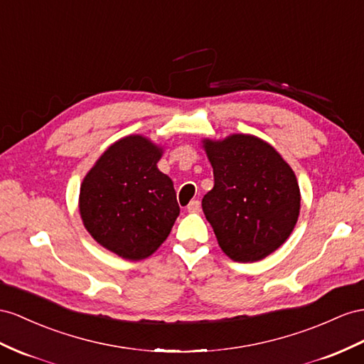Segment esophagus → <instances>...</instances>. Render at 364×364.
<instances>
[{"instance_id": "esophagus-1", "label": "esophagus", "mask_w": 364, "mask_h": 364, "mask_svg": "<svg viewBox=\"0 0 364 364\" xmlns=\"http://www.w3.org/2000/svg\"><path fill=\"white\" fill-rule=\"evenodd\" d=\"M200 208H201V203L198 200H192L186 209H188L189 212H197V210H200Z\"/></svg>"}]
</instances>
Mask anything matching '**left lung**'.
I'll use <instances>...</instances> for the list:
<instances>
[{
	"instance_id": "1",
	"label": "left lung",
	"mask_w": 364,
	"mask_h": 364,
	"mask_svg": "<svg viewBox=\"0 0 364 364\" xmlns=\"http://www.w3.org/2000/svg\"><path fill=\"white\" fill-rule=\"evenodd\" d=\"M213 189L201 201L218 245L238 263L272 254L294 230L300 213L296 176L282 155L252 135L204 141Z\"/></svg>"
}]
</instances>
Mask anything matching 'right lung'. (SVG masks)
Wrapping results in <instances>:
<instances>
[{"label": "right lung", "mask_w": 364, "mask_h": 364, "mask_svg": "<svg viewBox=\"0 0 364 364\" xmlns=\"http://www.w3.org/2000/svg\"><path fill=\"white\" fill-rule=\"evenodd\" d=\"M160 158V147L130 135L112 144L82 180V223L102 247L126 259L152 255L180 215L173 183L156 167Z\"/></svg>", "instance_id": "right-lung-1"}]
</instances>
